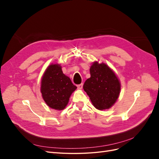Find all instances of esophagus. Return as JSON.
<instances>
[{"mask_svg":"<svg viewBox=\"0 0 159 159\" xmlns=\"http://www.w3.org/2000/svg\"><path fill=\"white\" fill-rule=\"evenodd\" d=\"M77 87H78V88L79 89H81L83 88V84H81L78 85H77Z\"/></svg>","mask_w":159,"mask_h":159,"instance_id":"34e87169","label":"esophagus"}]
</instances>
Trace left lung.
Here are the masks:
<instances>
[{"label": "left lung", "instance_id": "obj_1", "mask_svg": "<svg viewBox=\"0 0 159 159\" xmlns=\"http://www.w3.org/2000/svg\"><path fill=\"white\" fill-rule=\"evenodd\" d=\"M91 77L85 81L84 89L93 106L99 110L108 109L117 102L121 91V82L115 71L105 63L93 61Z\"/></svg>", "mask_w": 159, "mask_h": 159}]
</instances>
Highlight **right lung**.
Listing matches in <instances>:
<instances>
[{"label":"right lung","mask_w":159,"mask_h":159,"mask_svg":"<svg viewBox=\"0 0 159 159\" xmlns=\"http://www.w3.org/2000/svg\"><path fill=\"white\" fill-rule=\"evenodd\" d=\"M76 88L69 77L63 73L59 64L48 66L42 77L40 91L42 98L52 109L63 110Z\"/></svg>","instance_id":"obj_1"}]
</instances>
